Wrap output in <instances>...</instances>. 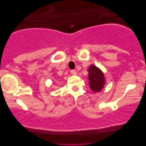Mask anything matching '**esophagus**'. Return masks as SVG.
Returning a JSON list of instances; mask_svg holds the SVG:
<instances>
[{
  "instance_id": "1",
  "label": "esophagus",
  "mask_w": 146,
  "mask_h": 146,
  "mask_svg": "<svg viewBox=\"0 0 146 146\" xmlns=\"http://www.w3.org/2000/svg\"><path fill=\"white\" fill-rule=\"evenodd\" d=\"M70 74L73 76H76V75H77V72L74 70H72L70 71Z\"/></svg>"
}]
</instances>
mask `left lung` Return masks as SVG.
I'll return each instance as SVG.
<instances>
[{"instance_id": "obj_1", "label": "left lung", "mask_w": 146, "mask_h": 146, "mask_svg": "<svg viewBox=\"0 0 146 146\" xmlns=\"http://www.w3.org/2000/svg\"><path fill=\"white\" fill-rule=\"evenodd\" d=\"M89 86L94 92H99L106 84V79L103 72L95 65L92 64L88 69Z\"/></svg>"}]
</instances>
